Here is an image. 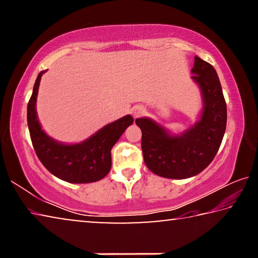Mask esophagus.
I'll return each instance as SVG.
<instances>
[{"label":"esophagus","mask_w":258,"mask_h":258,"mask_svg":"<svg viewBox=\"0 0 258 258\" xmlns=\"http://www.w3.org/2000/svg\"><path fill=\"white\" fill-rule=\"evenodd\" d=\"M145 112H146V109L141 107V106H137V107H134L132 109V113H133V116L135 117V118H137V117L145 115Z\"/></svg>","instance_id":"1"}]
</instances>
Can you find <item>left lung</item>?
<instances>
[{
    "mask_svg": "<svg viewBox=\"0 0 258 258\" xmlns=\"http://www.w3.org/2000/svg\"><path fill=\"white\" fill-rule=\"evenodd\" d=\"M191 73L203 100L199 120L194 126L172 134L149 117L135 119L142 131L147 167L161 177L183 180L203 172L217 154L225 133L226 103L216 71L196 55Z\"/></svg>",
    "mask_w": 258,
    "mask_h": 258,
    "instance_id": "left-lung-1",
    "label": "left lung"
}]
</instances>
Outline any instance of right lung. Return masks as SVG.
<instances>
[{
    "label": "right lung",
    "instance_id": "add662e5",
    "mask_svg": "<svg viewBox=\"0 0 258 258\" xmlns=\"http://www.w3.org/2000/svg\"><path fill=\"white\" fill-rule=\"evenodd\" d=\"M44 73L45 71L38 74L27 106L29 134L38 159L51 174L69 183H92L101 180L111 168V148L126 128L133 124V117H121L75 145L56 141L44 132L37 118L38 86Z\"/></svg>",
    "mask_w": 258,
    "mask_h": 258
}]
</instances>
